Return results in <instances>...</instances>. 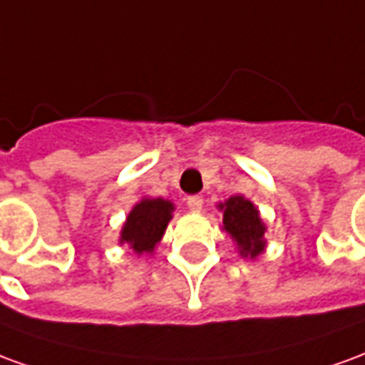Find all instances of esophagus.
I'll list each match as a JSON object with an SVG mask.
<instances>
[{
	"instance_id": "esophagus-1",
	"label": "esophagus",
	"mask_w": 365,
	"mask_h": 365,
	"mask_svg": "<svg viewBox=\"0 0 365 365\" xmlns=\"http://www.w3.org/2000/svg\"><path fill=\"white\" fill-rule=\"evenodd\" d=\"M187 207H190V211H193V213H199L203 209V199L199 197V195H193V197L187 199Z\"/></svg>"
}]
</instances>
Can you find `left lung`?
<instances>
[{"label": "left lung", "mask_w": 365, "mask_h": 365, "mask_svg": "<svg viewBox=\"0 0 365 365\" xmlns=\"http://www.w3.org/2000/svg\"><path fill=\"white\" fill-rule=\"evenodd\" d=\"M222 213V230L232 238L242 258L256 260L266 252V225L262 221L258 207L245 195H232L225 203H219Z\"/></svg>", "instance_id": "obj_1"}]
</instances>
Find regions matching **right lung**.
<instances>
[{
    "mask_svg": "<svg viewBox=\"0 0 365 365\" xmlns=\"http://www.w3.org/2000/svg\"><path fill=\"white\" fill-rule=\"evenodd\" d=\"M174 203L162 197H143L128 211L120 229L119 245H127L136 256H148L160 245L174 217Z\"/></svg>",
    "mask_w": 365,
    "mask_h": 365,
    "instance_id": "1",
    "label": "right lung"
}]
</instances>
